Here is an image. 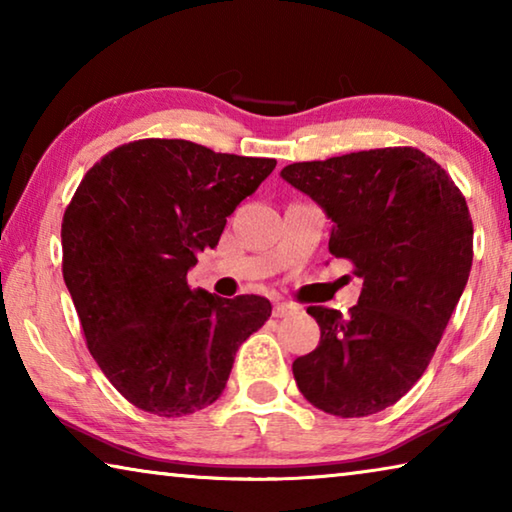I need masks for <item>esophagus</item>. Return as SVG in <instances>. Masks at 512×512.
Returning a JSON list of instances; mask_svg holds the SVG:
<instances>
[{
    "label": "esophagus",
    "mask_w": 512,
    "mask_h": 512,
    "mask_svg": "<svg viewBox=\"0 0 512 512\" xmlns=\"http://www.w3.org/2000/svg\"><path fill=\"white\" fill-rule=\"evenodd\" d=\"M298 311V307H293V305H289V302H275L273 305V316L275 318H289V316H293Z\"/></svg>",
    "instance_id": "1"
}]
</instances>
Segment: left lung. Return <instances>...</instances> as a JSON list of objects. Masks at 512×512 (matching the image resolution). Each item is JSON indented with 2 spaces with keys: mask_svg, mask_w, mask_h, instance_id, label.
<instances>
[{
  "mask_svg": "<svg viewBox=\"0 0 512 512\" xmlns=\"http://www.w3.org/2000/svg\"><path fill=\"white\" fill-rule=\"evenodd\" d=\"M280 176L323 207L334 223L329 253L363 280L348 316L307 307L320 341L293 361L296 384L329 415L384 411L427 370L470 277L465 196L411 146L293 162Z\"/></svg>",
  "mask_w": 512,
  "mask_h": 512,
  "instance_id": "8db88e82",
  "label": "left lung"
}]
</instances>
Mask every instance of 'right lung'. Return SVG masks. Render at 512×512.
Masks as SVG:
<instances>
[{"instance_id":"add662e5","label":"right lung","mask_w":512,"mask_h":512,"mask_svg":"<svg viewBox=\"0 0 512 512\" xmlns=\"http://www.w3.org/2000/svg\"><path fill=\"white\" fill-rule=\"evenodd\" d=\"M187 140H137L85 173L63 216V277L110 384L162 418L223 393L239 345L271 316L262 296L189 289L196 255L275 169Z\"/></svg>"}]
</instances>
